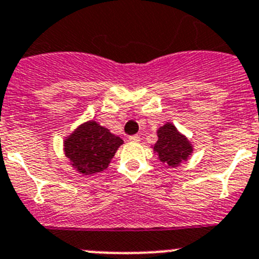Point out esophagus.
Here are the masks:
<instances>
[{
    "label": "esophagus",
    "instance_id": "esophagus-1",
    "mask_svg": "<svg viewBox=\"0 0 259 259\" xmlns=\"http://www.w3.org/2000/svg\"><path fill=\"white\" fill-rule=\"evenodd\" d=\"M130 141L131 143H140L141 137L139 135H134V136H130Z\"/></svg>",
    "mask_w": 259,
    "mask_h": 259
}]
</instances>
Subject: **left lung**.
<instances>
[{"label":"left lung","instance_id":"1","mask_svg":"<svg viewBox=\"0 0 259 259\" xmlns=\"http://www.w3.org/2000/svg\"><path fill=\"white\" fill-rule=\"evenodd\" d=\"M157 136L158 140L152 145V149L162 162V166L175 168L180 166L182 162L188 161L193 153V144L174 123L167 122L158 128Z\"/></svg>","mask_w":259,"mask_h":259}]
</instances>
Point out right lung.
Instances as JSON below:
<instances>
[{
	"mask_svg": "<svg viewBox=\"0 0 259 259\" xmlns=\"http://www.w3.org/2000/svg\"><path fill=\"white\" fill-rule=\"evenodd\" d=\"M123 143L120 137L91 119L63 139V152L76 172L92 176L106 170Z\"/></svg>",
	"mask_w": 259,
	"mask_h": 259,
	"instance_id": "right-lung-1",
	"label": "right lung"
}]
</instances>
